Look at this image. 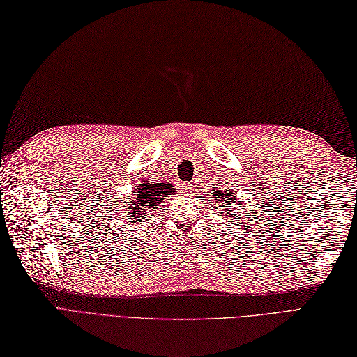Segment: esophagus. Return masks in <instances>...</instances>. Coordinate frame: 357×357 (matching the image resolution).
I'll use <instances>...</instances> for the list:
<instances>
[{"mask_svg": "<svg viewBox=\"0 0 357 357\" xmlns=\"http://www.w3.org/2000/svg\"><path fill=\"white\" fill-rule=\"evenodd\" d=\"M192 188H194V185L190 182H181L179 183V191L183 192V194H190L192 191Z\"/></svg>", "mask_w": 357, "mask_h": 357, "instance_id": "34e87169", "label": "esophagus"}]
</instances>
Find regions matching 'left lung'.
<instances>
[{
  "label": "left lung",
  "mask_w": 357,
  "mask_h": 357,
  "mask_svg": "<svg viewBox=\"0 0 357 357\" xmlns=\"http://www.w3.org/2000/svg\"><path fill=\"white\" fill-rule=\"evenodd\" d=\"M215 202L218 204V208H220L222 211V215H225L227 218L231 216L233 220H237L236 216L241 218L240 213H241V208L240 206H236V202H237V195L234 191H224V190H220L215 192ZM229 221V220H228Z\"/></svg>",
  "instance_id": "8db88e82"
}]
</instances>
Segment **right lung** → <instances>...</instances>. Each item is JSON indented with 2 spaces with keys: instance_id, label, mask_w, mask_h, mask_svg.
Wrapping results in <instances>:
<instances>
[{
  "instance_id": "add662e5",
  "label": "right lung",
  "mask_w": 357,
  "mask_h": 357,
  "mask_svg": "<svg viewBox=\"0 0 357 357\" xmlns=\"http://www.w3.org/2000/svg\"><path fill=\"white\" fill-rule=\"evenodd\" d=\"M175 192L176 191L174 190V187L167 182L151 183L146 179L137 182L136 197L133 200L126 202L121 206V220L128 221L129 225L145 222L146 216L162 206L165 197H169V195Z\"/></svg>"
}]
</instances>
